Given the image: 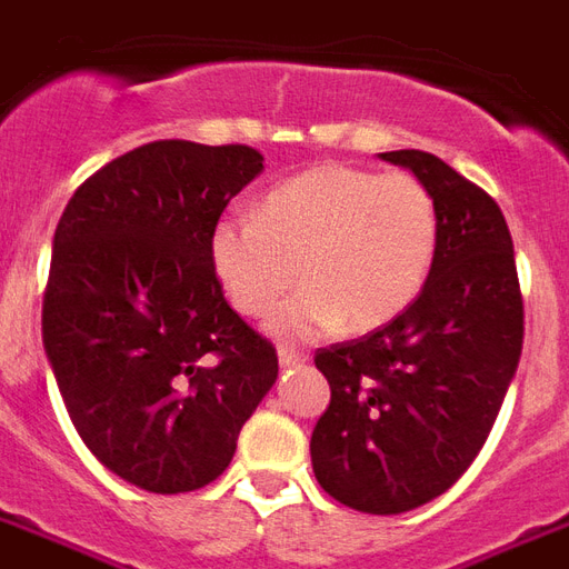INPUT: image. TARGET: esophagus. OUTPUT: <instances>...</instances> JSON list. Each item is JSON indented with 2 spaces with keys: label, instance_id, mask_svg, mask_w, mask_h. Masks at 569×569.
I'll list each match as a JSON object with an SVG mask.
<instances>
[{
  "label": "esophagus",
  "instance_id": "esophagus-1",
  "mask_svg": "<svg viewBox=\"0 0 569 569\" xmlns=\"http://www.w3.org/2000/svg\"><path fill=\"white\" fill-rule=\"evenodd\" d=\"M277 361H280V367H298V363H303L307 358H303V352L289 349V346H280V349H277Z\"/></svg>",
  "mask_w": 569,
  "mask_h": 569
}]
</instances>
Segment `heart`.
Here are the masks:
<instances>
[{
    "label": "heart",
    "mask_w": 569,
    "mask_h": 569,
    "mask_svg": "<svg viewBox=\"0 0 569 569\" xmlns=\"http://www.w3.org/2000/svg\"><path fill=\"white\" fill-rule=\"evenodd\" d=\"M439 232L436 197L409 172L319 163L268 190L259 217H220L208 256L232 307L250 319L274 313L298 266L301 292L277 313L274 331L307 340L400 316L427 283Z\"/></svg>",
    "instance_id": "1"
}]
</instances>
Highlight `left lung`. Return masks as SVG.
<instances>
[{"label":"left lung","instance_id":"1","mask_svg":"<svg viewBox=\"0 0 569 569\" xmlns=\"http://www.w3.org/2000/svg\"><path fill=\"white\" fill-rule=\"evenodd\" d=\"M439 206L427 283L397 319L316 352L331 402L310 457L319 487L361 513H406L448 492L483 448L526 333L513 238L496 199L429 151L379 154Z\"/></svg>","mask_w":569,"mask_h":569}]
</instances>
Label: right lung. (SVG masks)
<instances>
[{
  "instance_id": "1",
  "label": "right lung",
  "mask_w": 569,
  "mask_h": 569,
  "mask_svg": "<svg viewBox=\"0 0 569 569\" xmlns=\"http://www.w3.org/2000/svg\"><path fill=\"white\" fill-rule=\"evenodd\" d=\"M250 146L146 142L82 181L53 236L43 352L86 448L158 496L227 471L277 381L223 298L208 236L262 172Z\"/></svg>"
}]
</instances>
